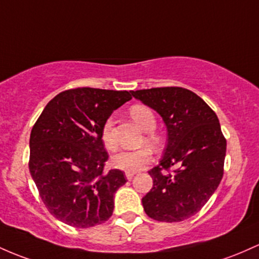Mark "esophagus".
I'll use <instances>...</instances> for the list:
<instances>
[{"label": "esophagus", "mask_w": 259, "mask_h": 259, "mask_svg": "<svg viewBox=\"0 0 259 259\" xmlns=\"http://www.w3.org/2000/svg\"><path fill=\"white\" fill-rule=\"evenodd\" d=\"M134 175H135L134 172H126L125 173V177H126L127 181H132L133 177H134Z\"/></svg>", "instance_id": "34e87169"}]
</instances>
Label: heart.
<instances>
[{
	"label": "heart",
	"mask_w": 259,
	"mask_h": 259,
	"mask_svg": "<svg viewBox=\"0 0 259 259\" xmlns=\"http://www.w3.org/2000/svg\"><path fill=\"white\" fill-rule=\"evenodd\" d=\"M130 116L141 129L146 133L145 135V143L156 146L160 143V138L157 134L153 133L156 129V120L155 113L150 109L149 107L143 106V104H135L130 108ZM101 139L102 143L108 150L115 149V141L113 138V121L112 119H107L102 125L101 130ZM152 155L149 149H140L136 151H119L115 155L112 156V166L114 168L121 169L125 172H138L146 163H149L151 160Z\"/></svg>",
	"instance_id": "obj_1"
}]
</instances>
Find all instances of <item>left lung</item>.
Masks as SVG:
<instances>
[{
	"mask_svg": "<svg viewBox=\"0 0 259 259\" xmlns=\"http://www.w3.org/2000/svg\"><path fill=\"white\" fill-rule=\"evenodd\" d=\"M167 127L160 163L149 175L153 186L143 198L147 217L163 223L189 219L205 205L224 175L226 139L214 110L192 91L160 87L133 91ZM172 168L174 172L164 170Z\"/></svg>",
	"mask_w": 259,
	"mask_h": 259,
	"instance_id": "1",
	"label": "left lung"
}]
</instances>
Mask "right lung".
Returning <instances> with one entry per match:
<instances>
[{
  "label": "right lung",
  "instance_id": "1",
  "mask_svg": "<svg viewBox=\"0 0 259 259\" xmlns=\"http://www.w3.org/2000/svg\"><path fill=\"white\" fill-rule=\"evenodd\" d=\"M127 91L82 87L55 96L30 133L29 171L50 214L86 229L112 217L115 192L126 183L120 169L104 171L108 152L102 125L132 99Z\"/></svg>",
  "mask_w": 259,
  "mask_h": 259
}]
</instances>
